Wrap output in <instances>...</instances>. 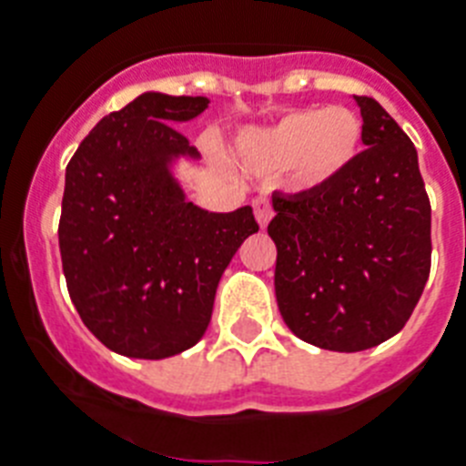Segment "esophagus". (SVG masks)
Returning a JSON list of instances; mask_svg holds the SVG:
<instances>
[{"label":"esophagus","mask_w":466,"mask_h":466,"mask_svg":"<svg viewBox=\"0 0 466 466\" xmlns=\"http://www.w3.org/2000/svg\"><path fill=\"white\" fill-rule=\"evenodd\" d=\"M253 213H256L258 225L268 227V222L272 220V203H269L268 197H256L253 198Z\"/></svg>","instance_id":"esophagus-1"}]
</instances>
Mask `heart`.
<instances>
[{"label":"heart","instance_id":"1","mask_svg":"<svg viewBox=\"0 0 466 466\" xmlns=\"http://www.w3.org/2000/svg\"><path fill=\"white\" fill-rule=\"evenodd\" d=\"M365 125L350 108H303L265 130H248L237 139L241 163L260 173L293 167L300 187H322L343 175L358 158Z\"/></svg>","mask_w":466,"mask_h":466}]
</instances>
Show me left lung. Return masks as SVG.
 Here are the masks:
<instances>
[{
	"label": "left lung",
	"instance_id": "left-lung-1",
	"mask_svg": "<svg viewBox=\"0 0 466 466\" xmlns=\"http://www.w3.org/2000/svg\"><path fill=\"white\" fill-rule=\"evenodd\" d=\"M365 151L329 185L272 194L275 293L293 334L339 353L405 327L431 269V203L417 148L372 96H355Z\"/></svg>",
	"mask_w": 466,
	"mask_h": 466
}]
</instances>
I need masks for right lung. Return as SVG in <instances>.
Instances as JSON below:
<instances>
[{
	"instance_id": "right-lung-1",
	"label": "right lung",
	"mask_w": 466,
	"mask_h": 466,
	"mask_svg": "<svg viewBox=\"0 0 466 466\" xmlns=\"http://www.w3.org/2000/svg\"><path fill=\"white\" fill-rule=\"evenodd\" d=\"M206 106V96L142 94L101 118L66 167L58 246L70 300L127 358H170L201 341L222 272L258 232L251 206L208 213L167 173L175 156H197L173 125Z\"/></svg>"
}]
</instances>
